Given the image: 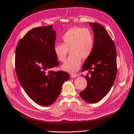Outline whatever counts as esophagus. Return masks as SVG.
Masks as SVG:
<instances>
[{"instance_id": "obj_1", "label": "esophagus", "mask_w": 134, "mask_h": 134, "mask_svg": "<svg viewBox=\"0 0 134 134\" xmlns=\"http://www.w3.org/2000/svg\"><path fill=\"white\" fill-rule=\"evenodd\" d=\"M77 77V75L76 74H72L71 75V77L72 78H76Z\"/></svg>"}]
</instances>
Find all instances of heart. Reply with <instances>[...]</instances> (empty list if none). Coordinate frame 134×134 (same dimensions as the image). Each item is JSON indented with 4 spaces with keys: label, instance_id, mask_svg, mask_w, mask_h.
Returning <instances> with one entry per match:
<instances>
[{
    "label": "heart",
    "instance_id": "obj_1",
    "mask_svg": "<svg viewBox=\"0 0 134 134\" xmlns=\"http://www.w3.org/2000/svg\"><path fill=\"white\" fill-rule=\"evenodd\" d=\"M61 40L62 44L54 45V53L59 61L64 62L69 50L71 56L61 68L69 73L76 72L81 66V59H87L92 53L94 45V35L88 28L73 27L65 33Z\"/></svg>",
    "mask_w": 134,
    "mask_h": 134
}]
</instances>
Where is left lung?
Returning <instances> with one entry per match:
<instances>
[{"label":"left lung","instance_id":"8db88e82","mask_svg":"<svg viewBox=\"0 0 134 134\" xmlns=\"http://www.w3.org/2000/svg\"><path fill=\"white\" fill-rule=\"evenodd\" d=\"M94 34V45L90 56L84 63L81 71L88 70L84 77L86 88L80 93V97L88 103L101 100L110 91L117 74V55L115 45L102 25L90 23Z\"/></svg>","mask_w":134,"mask_h":134}]
</instances>
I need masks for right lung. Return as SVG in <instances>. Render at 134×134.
Instances as JSON below:
<instances>
[{
	"instance_id": "right-lung-1",
	"label": "right lung",
	"mask_w": 134,
	"mask_h": 134,
	"mask_svg": "<svg viewBox=\"0 0 134 134\" xmlns=\"http://www.w3.org/2000/svg\"><path fill=\"white\" fill-rule=\"evenodd\" d=\"M55 39L52 25L35 28L19 41L15 50L18 81L32 100L44 106L55 101L70 77L64 71L49 70L59 65L53 50Z\"/></svg>"
}]
</instances>
